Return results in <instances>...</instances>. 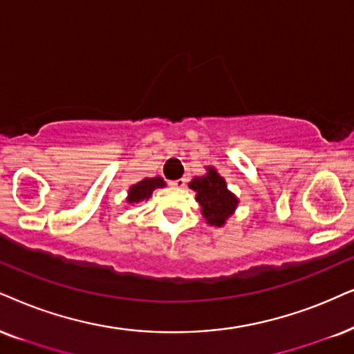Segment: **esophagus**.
<instances>
[{"instance_id":"34e87169","label":"esophagus","mask_w":354,"mask_h":354,"mask_svg":"<svg viewBox=\"0 0 354 354\" xmlns=\"http://www.w3.org/2000/svg\"><path fill=\"white\" fill-rule=\"evenodd\" d=\"M171 186L173 187H185L186 186V180H185V178H180V180L171 181Z\"/></svg>"}]
</instances>
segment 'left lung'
I'll return each mask as SVG.
<instances>
[{
  "label": "left lung",
  "instance_id": "8db88e82",
  "mask_svg": "<svg viewBox=\"0 0 354 354\" xmlns=\"http://www.w3.org/2000/svg\"><path fill=\"white\" fill-rule=\"evenodd\" d=\"M189 187L196 191V201L203 207V216L210 225L222 227L225 218L232 216L236 207V198L227 189L225 181L214 168H209L205 176H198L189 183Z\"/></svg>",
  "mask_w": 354,
  "mask_h": 354
}]
</instances>
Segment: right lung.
<instances>
[{
	"label": "right lung",
	"instance_id": "add662e5",
	"mask_svg": "<svg viewBox=\"0 0 354 354\" xmlns=\"http://www.w3.org/2000/svg\"><path fill=\"white\" fill-rule=\"evenodd\" d=\"M165 181L162 178H145L144 181L133 185L131 189H129V198L127 203H140V201L149 199L156 187H163Z\"/></svg>",
	"mask_w": 354,
	"mask_h": 354
}]
</instances>
